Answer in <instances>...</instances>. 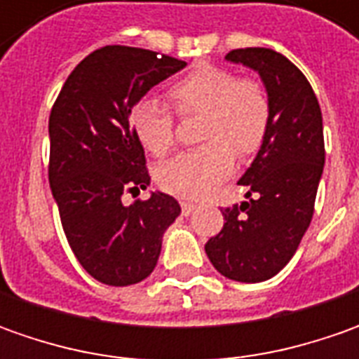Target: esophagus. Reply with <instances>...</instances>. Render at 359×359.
Returning <instances> with one entry per match:
<instances>
[{"label":"esophagus","instance_id":"obj_1","mask_svg":"<svg viewBox=\"0 0 359 359\" xmlns=\"http://www.w3.org/2000/svg\"><path fill=\"white\" fill-rule=\"evenodd\" d=\"M194 210H196V205H194V203H189V201H182V212H184V215L194 214Z\"/></svg>","mask_w":359,"mask_h":359}]
</instances>
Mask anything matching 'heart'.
<instances>
[{
  "label": "heart",
  "mask_w": 359,
  "mask_h": 359,
  "mask_svg": "<svg viewBox=\"0 0 359 359\" xmlns=\"http://www.w3.org/2000/svg\"><path fill=\"white\" fill-rule=\"evenodd\" d=\"M180 118L201 116V147L180 154L158 170L163 191L182 200H205L233 168V154H255L269 130L271 105L264 86L254 77L212 63H198L165 90ZM131 130L145 149L161 158L175 145V121L158 100L145 97L131 111Z\"/></svg>",
  "instance_id": "1"
}]
</instances>
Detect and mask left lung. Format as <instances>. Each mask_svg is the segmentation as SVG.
<instances>
[{
  "mask_svg": "<svg viewBox=\"0 0 359 359\" xmlns=\"http://www.w3.org/2000/svg\"><path fill=\"white\" fill-rule=\"evenodd\" d=\"M226 60L259 74L271 121L238 182L248 187V201L222 212L224 228L205 243V254L222 276L257 283L285 268L310 228L325 161L322 109L310 81L282 53L245 48Z\"/></svg>",
  "mask_w": 359,
  "mask_h": 359,
  "instance_id": "obj_1",
  "label": "left lung"
}]
</instances>
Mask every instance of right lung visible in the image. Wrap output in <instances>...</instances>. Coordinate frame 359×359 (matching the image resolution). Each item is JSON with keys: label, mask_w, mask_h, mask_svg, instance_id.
<instances>
[{"label": "right lung", "mask_w": 359, "mask_h": 359, "mask_svg": "<svg viewBox=\"0 0 359 359\" xmlns=\"http://www.w3.org/2000/svg\"><path fill=\"white\" fill-rule=\"evenodd\" d=\"M186 62L128 46L95 49L65 79L49 116V186L77 262L97 282L131 285L158 264L182 208L172 196L123 205L149 186L131 109Z\"/></svg>", "instance_id": "right-lung-1"}]
</instances>
